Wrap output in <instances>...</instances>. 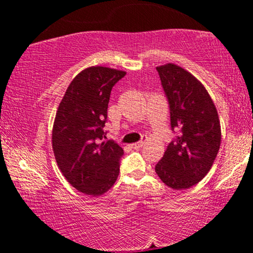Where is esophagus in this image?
Returning a JSON list of instances; mask_svg holds the SVG:
<instances>
[{
    "mask_svg": "<svg viewBox=\"0 0 253 253\" xmlns=\"http://www.w3.org/2000/svg\"><path fill=\"white\" fill-rule=\"evenodd\" d=\"M145 140H146V137H144V139H143V140H139V142L131 144V147H132V148H135V149H138V148H140V147H142L143 145H144Z\"/></svg>",
    "mask_w": 253,
    "mask_h": 253,
    "instance_id": "1",
    "label": "esophagus"
}]
</instances>
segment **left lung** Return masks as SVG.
<instances>
[{
	"label": "left lung",
	"instance_id": "left-lung-1",
	"mask_svg": "<svg viewBox=\"0 0 253 253\" xmlns=\"http://www.w3.org/2000/svg\"><path fill=\"white\" fill-rule=\"evenodd\" d=\"M175 134L155 166L162 182L174 190L199 183L219 152L221 126L215 106L203 84L173 63L157 67Z\"/></svg>",
	"mask_w": 253,
	"mask_h": 253
}]
</instances>
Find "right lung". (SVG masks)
Here are the masks:
<instances>
[{
  "instance_id": "1",
  "label": "right lung",
  "mask_w": 253,
  "mask_h": 253,
  "mask_svg": "<svg viewBox=\"0 0 253 253\" xmlns=\"http://www.w3.org/2000/svg\"><path fill=\"white\" fill-rule=\"evenodd\" d=\"M126 75L106 67H90L71 81L55 115L52 148L63 176L84 194L98 196L114 185L124 149L106 140L111 89Z\"/></svg>"
}]
</instances>
